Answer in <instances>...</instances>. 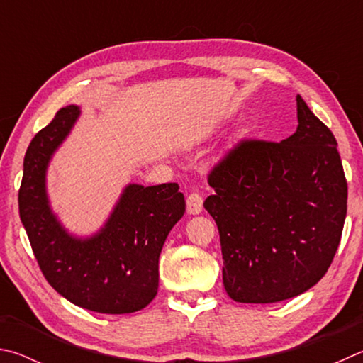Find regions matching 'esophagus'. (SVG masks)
<instances>
[{
	"label": "esophagus",
	"mask_w": 363,
	"mask_h": 363,
	"mask_svg": "<svg viewBox=\"0 0 363 363\" xmlns=\"http://www.w3.org/2000/svg\"><path fill=\"white\" fill-rule=\"evenodd\" d=\"M202 202H204V199H202V196L198 191L189 193L188 198H186V211H188V213L198 215L202 211Z\"/></svg>",
	"instance_id": "obj_1"
}]
</instances>
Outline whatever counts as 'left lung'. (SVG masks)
Listing matches in <instances>:
<instances>
[{
  "mask_svg": "<svg viewBox=\"0 0 363 363\" xmlns=\"http://www.w3.org/2000/svg\"><path fill=\"white\" fill-rule=\"evenodd\" d=\"M298 127L282 142L242 138L207 175L204 201L220 233L223 285L238 303H277L325 276L347 211L332 130L296 97Z\"/></svg>",
  "mask_w": 363,
  "mask_h": 363,
  "instance_id": "1",
  "label": "left lung"
}]
</instances>
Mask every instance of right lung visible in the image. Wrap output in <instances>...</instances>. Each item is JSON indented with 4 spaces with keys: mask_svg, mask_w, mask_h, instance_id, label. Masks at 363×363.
Returning a JSON list of instances; mask_svg holds the SVG:
<instances>
[{
    "mask_svg": "<svg viewBox=\"0 0 363 363\" xmlns=\"http://www.w3.org/2000/svg\"><path fill=\"white\" fill-rule=\"evenodd\" d=\"M78 114L73 105L62 108L31 138L23 159L18 213L41 272L62 296L94 313H135L157 294L159 255L185 213V198L178 183L130 185L101 233L87 240L69 238L49 211L44 174Z\"/></svg>",
    "mask_w": 363,
    "mask_h": 363,
    "instance_id": "right-lung-1",
    "label": "right lung"
}]
</instances>
